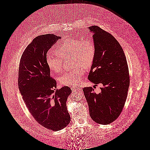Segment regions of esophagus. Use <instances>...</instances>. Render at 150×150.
<instances>
[{
	"mask_svg": "<svg viewBox=\"0 0 150 150\" xmlns=\"http://www.w3.org/2000/svg\"><path fill=\"white\" fill-rule=\"evenodd\" d=\"M71 89L73 90V91H76V90H79L80 88L79 87L76 86H71Z\"/></svg>",
	"mask_w": 150,
	"mask_h": 150,
	"instance_id": "obj_1",
	"label": "esophagus"
}]
</instances>
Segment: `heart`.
<instances>
[{"mask_svg": "<svg viewBox=\"0 0 150 150\" xmlns=\"http://www.w3.org/2000/svg\"><path fill=\"white\" fill-rule=\"evenodd\" d=\"M57 56L47 55L46 63L51 70L59 72L62 68L63 60L73 57L74 65L70 71L64 73L59 77V82L65 86H75L81 80L85 68H90L93 63L96 53L95 45L91 38L68 40L62 42L55 50Z\"/></svg>", "mask_w": 150, "mask_h": 150, "instance_id": "b5f03b06", "label": "heart"}]
</instances>
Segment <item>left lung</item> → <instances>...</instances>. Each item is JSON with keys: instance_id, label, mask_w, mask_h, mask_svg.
<instances>
[{"instance_id": "left-lung-1", "label": "left lung", "mask_w": 150, "mask_h": 150, "mask_svg": "<svg viewBox=\"0 0 150 150\" xmlns=\"http://www.w3.org/2000/svg\"><path fill=\"white\" fill-rule=\"evenodd\" d=\"M88 29L93 33L96 53L88 79L102 87L98 94L91 87L82 90L92 120L100 124H109L119 117L127 100L130 84L127 61L122 46L113 35L97 26Z\"/></svg>"}]
</instances>
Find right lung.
Here are the masks:
<instances>
[{
	"mask_svg": "<svg viewBox=\"0 0 150 150\" xmlns=\"http://www.w3.org/2000/svg\"><path fill=\"white\" fill-rule=\"evenodd\" d=\"M60 38L53 34L36 37L23 52L18 68V87L30 113L37 123L53 131L70 122L66 102L72 90L68 86L56 90L46 63L47 52Z\"/></svg>",
	"mask_w": 150,
	"mask_h": 150,
	"instance_id": "add662e5",
	"label": "right lung"
}]
</instances>
